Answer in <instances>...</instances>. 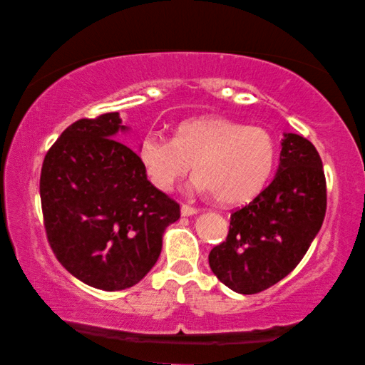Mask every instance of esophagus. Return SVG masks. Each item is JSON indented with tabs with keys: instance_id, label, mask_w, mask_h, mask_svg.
<instances>
[{
	"instance_id": "34e87169",
	"label": "esophagus",
	"mask_w": 365,
	"mask_h": 365,
	"mask_svg": "<svg viewBox=\"0 0 365 365\" xmlns=\"http://www.w3.org/2000/svg\"><path fill=\"white\" fill-rule=\"evenodd\" d=\"M197 212V208L195 207H190V205H187V204H182L181 205V215L182 217H190V215H195Z\"/></svg>"
}]
</instances>
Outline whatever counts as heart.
Instances as JSON below:
<instances>
[{"label":"heart","mask_w":365,"mask_h":365,"mask_svg":"<svg viewBox=\"0 0 365 365\" xmlns=\"http://www.w3.org/2000/svg\"><path fill=\"white\" fill-rule=\"evenodd\" d=\"M137 157L155 187L171 190L194 165V186L222 204H242L270 178L277 147L264 128L242 126L223 116H200L179 124L175 139L147 133Z\"/></svg>","instance_id":"obj_1"}]
</instances>
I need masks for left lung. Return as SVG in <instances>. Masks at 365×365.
<instances>
[{
  "instance_id": "obj_1",
  "label": "left lung",
  "mask_w": 365,
  "mask_h": 365,
  "mask_svg": "<svg viewBox=\"0 0 365 365\" xmlns=\"http://www.w3.org/2000/svg\"><path fill=\"white\" fill-rule=\"evenodd\" d=\"M327 212L324 165L312 142L284 134L273 181L231 213L226 241L212 249L208 264L239 294L277 284L306 255Z\"/></svg>"
}]
</instances>
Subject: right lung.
I'll use <instances>...</instances> for the list:
<instances>
[{
  "label": "right lung",
  "instance_id": "right-lung-1",
  "mask_svg": "<svg viewBox=\"0 0 365 365\" xmlns=\"http://www.w3.org/2000/svg\"><path fill=\"white\" fill-rule=\"evenodd\" d=\"M119 113L71 124L46 152L40 199L48 242L66 270L92 288L121 291L157 264L179 204L147 179L116 140Z\"/></svg>",
  "mask_w": 365,
  "mask_h": 365
}]
</instances>
